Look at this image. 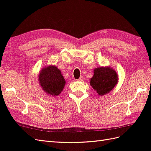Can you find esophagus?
<instances>
[{
    "instance_id": "1",
    "label": "esophagus",
    "mask_w": 151,
    "mask_h": 151,
    "mask_svg": "<svg viewBox=\"0 0 151 151\" xmlns=\"http://www.w3.org/2000/svg\"><path fill=\"white\" fill-rule=\"evenodd\" d=\"M83 81V77H81L79 79H77V81Z\"/></svg>"
}]
</instances>
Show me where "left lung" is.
<instances>
[{
	"label": "left lung",
	"instance_id": "left-lung-1",
	"mask_svg": "<svg viewBox=\"0 0 151 151\" xmlns=\"http://www.w3.org/2000/svg\"><path fill=\"white\" fill-rule=\"evenodd\" d=\"M116 72L109 66L95 68L90 79V85L99 96L109 93L118 84Z\"/></svg>",
	"mask_w": 151,
	"mask_h": 151
}]
</instances>
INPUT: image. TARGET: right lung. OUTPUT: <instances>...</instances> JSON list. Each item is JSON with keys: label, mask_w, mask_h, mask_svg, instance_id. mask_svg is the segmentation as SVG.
<instances>
[{"label": "right lung", "mask_w": 151, "mask_h": 151, "mask_svg": "<svg viewBox=\"0 0 151 151\" xmlns=\"http://www.w3.org/2000/svg\"><path fill=\"white\" fill-rule=\"evenodd\" d=\"M38 82L44 92L53 97L60 94L66 84L60 69L55 65L45 67L40 71Z\"/></svg>", "instance_id": "obj_1"}]
</instances>
